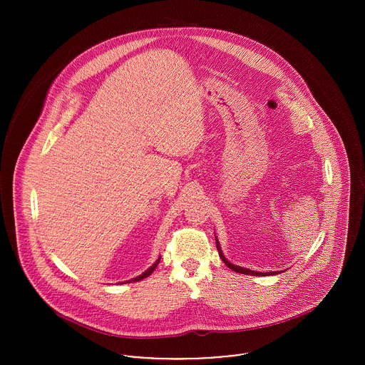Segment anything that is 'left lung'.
Instances as JSON below:
<instances>
[{"instance_id": "obj_1", "label": "left lung", "mask_w": 365, "mask_h": 365, "mask_svg": "<svg viewBox=\"0 0 365 365\" xmlns=\"http://www.w3.org/2000/svg\"><path fill=\"white\" fill-rule=\"evenodd\" d=\"M216 247H217V252H219V257L223 260V262H225L230 269H233V271H236V272L247 274V275H257V277H260V275H275V274H279L278 271H277V272H275V271H269V272H257V271H252V269H249V268L239 267V265H235V264L229 262V261L226 260V257L223 256L222 250H220V245H219V242H217V237H216Z\"/></svg>"}]
</instances>
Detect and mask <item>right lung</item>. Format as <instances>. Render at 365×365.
<instances>
[{
  "mask_svg": "<svg viewBox=\"0 0 365 365\" xmlns=\"http://www.w3.org/2000/svg\"><path fill=\"white\" fill-rule=\"evenodd\" d=\"M160 259H161V257H160ZM160 259H157L156 262H155V264H153L150 268H148V269H146L143 274H140L139 277H136V278H132V279H129V281H125V282H132V281H133V282H136V281H140V279H143V278L149 277V275H150V274H152V272L156 269L157 264L160 262ZM125 282H120V284H125Z\"/></svg>",
  "mask_w": 365,
  "mask_h": 365,
  "instance_id": "add662e5",
  "label": "right lung"
}]
</instances>
